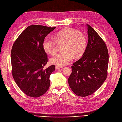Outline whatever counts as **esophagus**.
<instances>
[{"label":"esophagus","mask_w":122,"mask_h":122,"mask_svg":"<svg viewBox=\"0 0 122 122\" xmlns=\"http://www.w3.org/2000/svg\"><path fill=\"white\" fill-rule=\"evenodd\" d=\"M63 67H61V66H56V69H59L60 68H62Z\"/></svg>","instance_id":"1"}]
</instances>
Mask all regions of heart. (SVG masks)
I'll use <instances>...</instances> for the list:
<instances>
[{
  "label": "heart",
  "instance_id": "1",
  "mask_svg": "<svg viewBox=\"0 0 122 122\" xmlns=\"http://www.w3.org/2000/svg\"><path fill=\"white\" fill-rule=\"evenodd\" d=\"M57 44L62 45L63 51L50 59L51 64L63 66L67 64L73 58L80 57L85 51L87 40L86 36L81 31L71 28L63 29L56 33L54 39L46 38L43 47L48 54L54 55L57 51Z\"/></svg>",
  "mask_w": 122,
  "mask_h": 122
}]
</instances>
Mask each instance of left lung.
Returning a JSON list of instances; mask_svg holds the SVG:
<instances>
[{
    "mask_svg": "<svg viewBox=\"0 0 122 122\" xmlns=\"http://www.w3.org/2000/svg\"><path fill=\"white\" fill-rule=\"evenodd\" d=\"M88 42L80 59L74 63L68 83L72 91L86 97L102 86L108 75V50L105 42L95 30L87 24Z\"/></svg>",
    "mask_w": 122,
    "mask_h": 122,
    "instance_id": "1",
    "label": "left lung"
}]
</instances>
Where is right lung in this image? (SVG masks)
Masks as SVG:
<instances>
[{
  "mask_svg": "<svg viewBox=\"0 0 122 122\" xmlns=\"http://www.w3.org/2000/svg\"><path fill=\"white\" fill-rule=\"evenodd\" d=\"M55 28L43 25L29 26L14 42L11 51L12 75L18 87L28 96L40 97L49 88V77L55 66L44 68L48 58L43 42Z\"/></svg>",
  "mask_w": 122,
  "mask_h": 122,
  "instance_id": "add662e5",
  "label": "right lung"
}]
</instances>
